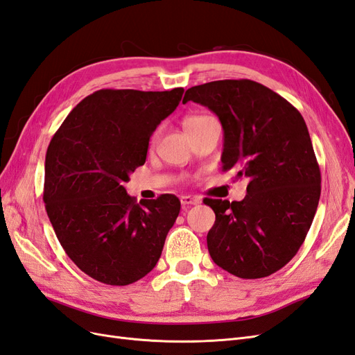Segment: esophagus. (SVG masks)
I'll use <instances>...</instances> for the list:
<instances>
[{
    "label": "esophagus",
    "instance_id": "34e87169",
    "mask_svg": "<svg viewBox=\"0 0 355 355\" xmlns=\"http://www.w3.org/2000/svg\"><path fill=\"white\" fill-rule=\"evenodd\" d=\"M180 202H182V207L188 209L189 206H196V204H198L200 200L196 197H191V196H184L180 198Z\"/></svg>",
    "mask_w": 355,
    "mask_h": 355
}]
</instances>
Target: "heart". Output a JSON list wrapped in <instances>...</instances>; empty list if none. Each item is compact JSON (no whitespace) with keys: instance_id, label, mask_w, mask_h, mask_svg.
Instances as JSON below:
<instances>
[{"instance_id":"heart-1","label":"heart","mask_w":355,"mask_h":355,"mask_svg":"<svg viewBox=\"0 0 355 355\" xmlns=\"http://www.w3.org/2000/svg\"><path fill=\"white\" fill-rule=\"evenodd\" d=\"M210 118H211V116H207V115H189V116H187L185 120H184V127H185V130H191V128H194V127H197V125L202 124L204 121L210 120ZM158 135H159V132H158V130L153 135V139H151V142H153V144L157 141Z\"/></svg>"}]
</instances>
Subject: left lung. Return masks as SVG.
Instances as JSON below:
<instances>
[{
  "instance_id": "obj_1",
  "label": "left lung",
  "mask_w": 355,
  "mask_h": 355,
  "mask_svg": "<svg viewBox=\"0 0 355 355\" xmlns=\"http://www.w3.org/2000/svg\"><path fill=\"white\" fill-rule=\"evenodd\" d=\"M188 101L219 116L222 168L249 178L244 200L206 201L216 214L207 234L211 259L247 280L271 275L305 241L320 200V167L304 116L252 80L196 85L182 102Z\"/></svg>"
}]
</instances>
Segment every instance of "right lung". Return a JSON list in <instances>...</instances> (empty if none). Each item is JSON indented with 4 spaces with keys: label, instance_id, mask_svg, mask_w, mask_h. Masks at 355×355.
Wrapping results in <instances>:
<instances>
[{
    "label": "right lung",
    "instance_id": "right-lung-1",
    "mask_svg": "<svg viewBox=\"0 0 355 355\" xmlns=\"http://www.w3.org/2000/svg\"><path fill=\"white\" fill-rule=\"evenodd\" d=\"M182 94V87L98 90L50 141L42 196L49 219L69 259L96 282L132 284L159 259L180 201L163 194L136 202L124 182L145 164L149 137Z\"/></svg>",
    "mask_w": 355,
    "mask_h": 355
}]
</instances>
